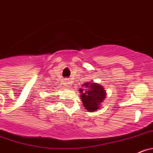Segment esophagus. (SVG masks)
Listing matches in <instances>:
<instances>
[{
    "label": "esophagus",
    "mask_w": 153,
    "mask_h": 153,
    "mask_svg": "<svg viewBox=\"0 0 153 153\" xmlns=\"http://www.w3.org/2000/svg\"><path fill=\"white\" fill-rule=\"evenodd\" d=\"M64 83H65V85H68V86L71 84V80H70V79H65L64 80Z\"/></svg>",
    "instance_id": "esophagus-1"
}]
</instances>
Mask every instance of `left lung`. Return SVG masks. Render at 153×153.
Instances as JSON below:
<instances>
[{
	"mask_svg": "<svg viewBox=\"0 0 153 153\" xmlns=\"http://www.w3.org/2000/svg\"><path fill=\"white\" fill-rule=\"evenodd\" d=\"M83 86V85H82ZM84 89L80 88L81 100L85 108L88 111H95L99 108L101 103L104 101L106 91L103 86L98 85L94 82L84 84Z\"/></svg>",
	"mask_w": 153,
	"mask_h": 153,
	"instance_id": "8db88e82",
	"label": "left lung"
}]
</instances>
